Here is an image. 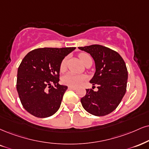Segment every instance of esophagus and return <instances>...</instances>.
<instances>
[{"label":"esophagus","instance_id":"esophagus-1","mask_svg":"<svg viewBox=\"0 0 149 149\" xmlns=\"http://www.w3.org/2000/svg\"><path fill=\"white\" fill-rule=\"evenodd\" d=\"M68 89L69 90H76L77 88L74 87V86H68Z\"/></svg>","mask_w":149,"mask_h":149}]
</instances>
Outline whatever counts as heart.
Listing matches in <instances>:
<instances>
[{"mask_svg":"<svg viewBox=\"0 0 149 149\" xmlns=\"http://www.w3.org/2000/svg\"><path fill=\"white\" fill-rule=\"evenodd\" d=\"M79 57L81 61L83 63L84 65L87 63L88 61H92L91 56H90L87 53H80L79 54ZM67 58H64L62 60L61 63L60 64V71L64 72L66 70L67 68ZM86 75L84 74H76L74 73L69 72L64 75L62 77V83L65 85L70 86H74V87H77L81 85L84 81L86 80Z\"/></svg>","mask_w":149,"mask_h":149,"instance_id":"b5f03b06","label":"heart"}]
</instances>
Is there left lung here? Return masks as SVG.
<instances>
[{"mask_svg": "<svg viewBox=\"0 0 149 149\" xmlns=\"http://www.w3.org/2000/svg\"><path fill=\"white\" fill-rule=\"evenodd\" d=\"M79 49L89 53L95 61L96 71L90 82L98 88L97 91L86 89V95L81 99L82 106L95 116L108 115L116 109L126 93L128 70L125 62L118 52L103 45Z\"/></svg>", "mask_w": 149, "mask_h": 149, "instance_id": "left-lung-1", "label": "left lung"}]
</instances>
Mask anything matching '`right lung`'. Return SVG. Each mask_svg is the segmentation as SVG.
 <instances>
[{"mask_svg": "<svg viewBox=\"0 0 149 149\" xmlns=\"http://www.w3.org/2000/svg\"><path fill=\"white\" fill-rule=\"evenodd\" d=\"M76 47H44L30 51L18 68L16 90L26 111L39 118L58 111L68 89L59 81L60 64Z\"/></svg>", "mask_w": 149, "mask_h": 149, "instance_id": "add662e5", "label": "right lung"}]
</instances>
